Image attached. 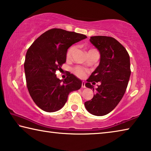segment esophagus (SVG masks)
<instances>
[{
    "label": "esophagus",
    "mask_w": 151,
    "mask_h": 151,
    "mask_svg": "<svg viewBox=\"0 0 151 151\" xmlns=\"http://www.w3.org/2000/svg\"><path fill=\"white\" fill-rule=\"evenodd\" d=\"M81 88H86V83L84 81H82V82H81Z\"/></svg>",
    "instance_id": "34e87169"
}]
</instances>
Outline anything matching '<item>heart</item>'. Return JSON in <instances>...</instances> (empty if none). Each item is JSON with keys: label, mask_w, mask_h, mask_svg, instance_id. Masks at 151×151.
<instances>
[{"label": "heart", "mask_w": 151, "mask_h": 151, "mask_svg": "<svg viewBox=\"0 0 151 151\" xmlns=\"http://www.w3.org/2000/svg\"><path fill=\"white\" fill-rule=\"evenodd\" d=\"M75 50H76V46L74 45L70 47L68 49V50L67 51V53H66L67 59H70L71 58V56H72ZM92 50H95V49H90V50L88 51V52ZM72 71L73 73L77 76V77L80 78H84L86 76V73H87V71H86L85 69H83V68H81V67H79V66L75 67V68H73Z\"/></svg>", "instance_id": "1"}]
</instances>
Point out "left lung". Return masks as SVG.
Returning <instances> with one entry per match:
<instances>
[{"label":"left lung","instance_id":"left-lung-1","mask_svg":"<svg viewBox=\"0 0 151 151\" xmlns=\"http://www.w3.org/2000/svg\"><path fill=\"white\" fill-rule=\"evenodd\" d=\"M90 41L100 53V64L86 83L101 82L91 100L85 102L89 112L95 116H104L114 109L127 90L130 76V57L127 49L116 39L107 36L91 37Z\"/></svg>","mask_w":151,"mask_h":151}]
</instances>
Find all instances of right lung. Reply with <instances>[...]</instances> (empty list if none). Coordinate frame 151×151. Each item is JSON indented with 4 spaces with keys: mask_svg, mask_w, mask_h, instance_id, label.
Returning a JSON list of instances; mask_svg holds the SVG:
<instances>
[{
    "mask_svg": "<svg viewBox=\"0 0 151 151\" xmlns=\"http://www.w3.org/2000/svg\"><path fill=\"white\" fill-rule=\"evenodd\" d=\"M86 38L83 34L52 29L39 36L28 49L24 63L27 86L41 110L47 112L60 110L69 93L81 87V81L72 73L61 80L55 72L65 63L68 48Z\"/></svg>",
    "mask_w": 151,
    "mask_h": 151,
    "instance_id": "obj_1",
    "label": "right lung"
}]
</instances>
